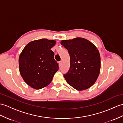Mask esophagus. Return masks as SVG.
<instances>
[{"label": "esophagus", "instance_id": "1", "mask_svg": "<svg viewBox=\"0 0 123 123\" xmlns=\"http://www.w3.org/2000/svg\"><path fill=\"white\" fill-rule=\"evenodd\" d=\"M62 65V61H60L59 62V66H61Z\"/></svg>", "mask_w": 123, "mask_h": 123}]
</instances>
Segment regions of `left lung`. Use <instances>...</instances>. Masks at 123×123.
<instances>
[{
    "mask_svg": "<svg viewBox=\"0 0 123 123\" xmlns=\"http://www.w3.org/2000/svg\"><path fill=\"white\" fill-rule=\"evenodd\" d=\"M61 43L70 55L69 69L64 74L67 83L77 90L91 87L100 71L101 58L96 46L81 37L62 40Z\"/></svg>",
    "mask_w": 123,
    "mask_h": 123,
    "instance_id": "1",
    "label": "left lung"
}]
</instances>
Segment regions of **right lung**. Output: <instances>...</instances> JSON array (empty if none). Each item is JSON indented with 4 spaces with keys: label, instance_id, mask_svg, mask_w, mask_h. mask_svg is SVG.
Here are the masks:
<instances>
[{
    "label": "right lung",
    "instance_id": "1",
    "mask_svg": "<svg viewBox=\"0 0 123 123\" xmlns=\"http://www.w3.org/2000/svg\"><path fill=\"white\" fill-rule=\"evenodd\" d=\"M55 44V41L46 38L33 41L27 44L21 53L20 73L31 87L40 89L48 86L58 71V64L50 49Z\"/></svg>",
    "mask_w": 123,
    "mask_h": 123
}]
</instances>
